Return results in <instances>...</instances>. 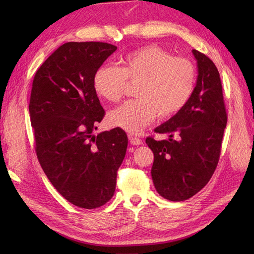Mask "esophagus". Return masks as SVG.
<instances>
[{
	"mask_svg": "<svg viewBox=\"0 0 254 254\" xmlns=\"http://www.w3.org/2000/svg\"><path fill=\"white\" fill-rule=\"evenodd\" d=\"M130 143L132 145H142L143 144L142 139L135 135H130Z\"/></svg>",
	"mask_w": 254,
	"mask_h": 254,
	"instance_id": "34e87169",
	"label": "esophagus"
}]
</instances>
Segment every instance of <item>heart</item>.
Here are the masks:
<instances>
[{
	"label": "heart",
	"mask_w": 254,
	"mask_h": 254,
	"mask_svg": "<svg viewBox=\"0 0 254 254\" xmlns=\"http://www.w3.org/2000/svg\"><path fill=\"white\" fill-rule=\"evenodd\" d=\"M127 80L137 83V98L109 112L107 123L128 133H139L155 117L169 119L183 109L191 98L196 69L187 58L172 57L158 46H145L122 59V66L104 64L93 78L97 95L110 102L122 98Z\"/></svg>",
	"instance_id": "b5f03b06"
}]
</instances>
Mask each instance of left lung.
<instances>
[{
    "label": "left lung",
    "instance_id": "left-lung-1",
    "mask_svg": "<svg viewBox=\"0 0 254 254\" xmlns=\"http://www.w3.org/2000/svg\"><path fill=\"white\" fill-rule=\"evenodd\" d=\"M197 80L183 109L155 128L168 139L146 144L154 153L152 178L161 196L174 202L192 197L207 185L216 169L227 124L218 69L208 57L192 50Z\"/></svg>",
    "mask_w": 254,
    "mask_h": 254
}]
</instances>
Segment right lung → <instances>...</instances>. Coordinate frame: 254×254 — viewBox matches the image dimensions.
Listing matches in <instances>:
<instances>
[{
    "instance_id": "1",
    "label": "right lung",
    "mask_w": 254,
    "mask_h": 254,
    "mask_svg": "<svg viewBox=\"0 0 254 254\" xmlns=\"http://www.w3.org/2000/svg\"><path fill=\"white\" fill-rule=\"evenodd\" d=\"M116 50L107 42H66L32 82L29 116L37 158L57 191L82 208L100 207L113 196L127 153L122 128L93 134L105 116L93 78Z\"/></svg>"
}]
</instances>
